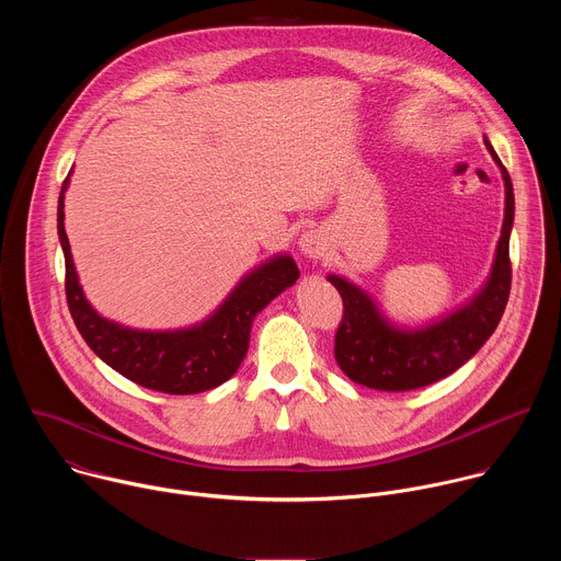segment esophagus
Here are the masks:
<instances>
[{
    "instance_id": "1",
    "label": "esophagus",
    "mask_w": 561,
    "mask_h": 561,
    "mask_svg": "<svg viewBox=\"0 0 561 561\" xmlns=\"http://www.w3.org/2000/svg\"><path fill=\"white\" fill-rule=\"evenodd\" d=\"M299 249H301V253H304L306 257H310V260L324 257V255L329 253V237H327V232H324L322 228H310V230H306V232L301 234Z\"/></svg>"
}]
</instances>
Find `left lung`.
<instances>
[{
	"label": "left lung",
	"instance_id": "8db88e82",
	"mask_svg": "<svg viewBox=\"0 0 561 561\" xmlns=\"http://www.w3.org/2000/svg\"><path fill=\"white\" fill-rule=\"evenodd\" d=\"M486 148L502 169L506 210L491 277L466 306L426 329L402 331L386 322L362 288L340 275H329L344 301V317L335 335V359L355 383L388 392L435 383L463 366L495 333L511 295L508 242L515 197L508 171L489 141Z\"/></svg>",
	"mask_w": 561,
	"mask_h": 561
}]
</instances>
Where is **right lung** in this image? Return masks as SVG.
I'll return each instance as SVG.
<instances>
[{"instance_id":"1","label":"right lung","mask_w":561,"mask_h":561,"mask_svg":"<svg viewBox=\"0 0 561 561\" xmlns=\"http://www.w3.org/2000/svg\"><path fill=\"white\" fill-rule=\"evenodd\" d=\"M66 186L68 178L61 184L57 204V232L66 262V301L77 331L91 351L126 379L169 394H195L230 379L247 357L255 314L297 282L299 268L293 257L277 255L251 271L197 327L162 333L126 329L98 314L79 286L64 228Z\"/></svg>"}]
</instances>
